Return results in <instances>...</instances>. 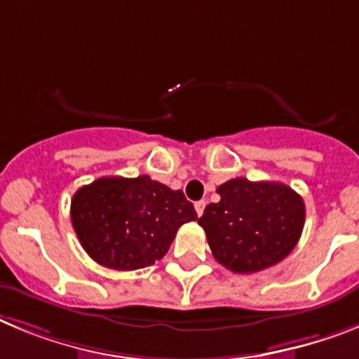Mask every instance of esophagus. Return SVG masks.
<instances>
[{"mask_svg": "<svg viewBox=\"0 0 359 359\" xmlns=\"http://www.w3.org/2000/svg\"><path fill=\"white\" fill-rule=\"evenodd\" d=\"M204 208H205V201H198V202H195V211H197L198 217H201V215L204 213Z\"/></svg>", "mask_w": 359, "mask_h": 359, "instance_id": "1", "label": "esophagus"}]
</instances>
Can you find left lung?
Returning <instances> with one entry per match:
<instances>
[{
	"label": "left lung",
	"mask_w": 359,
	"mask_h": 359,
	"mask_svg": "<svg viewBox=\"0 0 359 359\" xmlns=\"http://www.w3.org/2000/svg\"><path fill=\"white\" fill-rule=\"evenodd\" d=\"M220 201L205 205L204 227L215 260L249 274L282 262L300 240L304 198L285 184L238 177L218 186Z\"/></svg>",
	"instance_id": "left-lung-1"
}]
</instances>
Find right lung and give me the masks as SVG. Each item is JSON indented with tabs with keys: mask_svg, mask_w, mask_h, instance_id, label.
Segmentation results:
<instances>
[{
	"mask_svg": "<svg viewBox=\"0 0 359 359\" xmlns=\"http://www.w3.org/2000/svg\"><path fill=\"white\" fill-rule=\"evenodd\" d=\"M72 226L92 260L110 269H142L168 253L179 227L197 220L180 189L148 175L102 177L76 191Z\"/></svg>",
	"mask_w": 359,
	"mask_h": 359,
	"instance_id": "obj_1",
	"label": "right lung"
}]
</instances>
